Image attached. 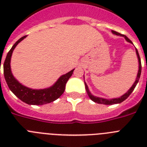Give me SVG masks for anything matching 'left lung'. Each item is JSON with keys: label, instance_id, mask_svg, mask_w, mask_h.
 Wrapping results in <instances>:
<instances>
[{"label": "left lung", "instance_id": "1", "mask_svg": "<svg viewBox=\"0 0 147 147\" xmlns=\"http://www.w3.org/2000/svg\"><path fill=\"white\" fill-rule=\"evenodd\" d=\"M112 32L114 34H116V35H120L121 37H124L125 38V40H127V42H130V43H132V42L129 40L128 37L124 34H121L120 33L117 32H115V31H113L112 30ZM136 54H137V57H138V63H139V68H138V74H137V77H136V80L135 81V82L133 83V85L132 86L129 88V90L126 93H124L123 96H121V97L119 98H111V99H107V98H100V97H96V96H94L93 95L90 93V92L89 91V89H88V87L86 83L85 82V89H86V91L87 93H88V96L90 97V98L94 102L96 103H98V104H102V105H114V104H119V103H121L122 102H124V100L127 99L128 97H129V95L132 93V92L134 90L135 88H136V85L138 84V81H139V79H140V76H141V58H140V56L139 54H138V51L137 49H136Z\"/></svg>", "mask_w": 147, "mask_h": 147}]
</instances>
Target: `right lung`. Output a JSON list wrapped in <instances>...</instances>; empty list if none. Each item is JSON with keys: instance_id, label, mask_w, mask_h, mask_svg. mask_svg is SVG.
Wrapping results in <instances>:
<instances>
[{"instance_id": "add662e5", "label": "right lung", "mask_w": 147, "mask_h": 147, "mask_svg": "<svg viewBox=\"0 0 147 147\" xmlns=\"http://www.w3.org/2000/svg\"><path fill=\"white\" fill-rule=\"evenodd\" d=\"M26 37V36H24L19 39L14 44L6 55V59L3 63V74H4L5 80L10 90L23 102L32 105H42L51 103L57 99L64 93L66 83L67 80H69V78L72 76L74 69L69 71L66 74L61 76L59 80L56 82L55 84L49 88L34 90L21 85L11 74L10 61L15 48L20 41H22Z\"/></svg>"}]
</instances>
